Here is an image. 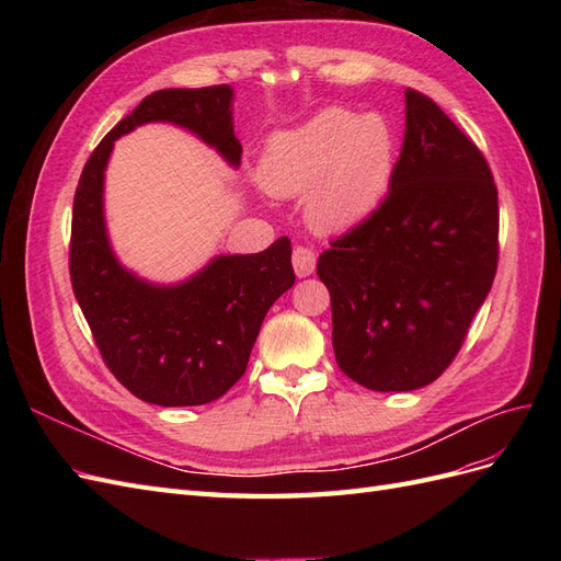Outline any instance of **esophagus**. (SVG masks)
I'll list each match as a JSON object with an SVG mask.
<instances>
[{"instance_id": "esophagus-1", "label": "esophagus", "mask_w": 561, "mask_h": 561, "mask_svg": "<svg viewBox=\"0 0 561 561\" xmlns=\"http://www.w3.org/2000/svg\"><path fill=\"white\" fill-rule=\"evenodd\" d=\"M293 266H295V274L299 278L311 276L313 268H316V252L307 245H297L293 250Z\"/></svg>"}]
</instances>
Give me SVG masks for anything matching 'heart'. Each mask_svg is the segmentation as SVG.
I'll return each instance as SVG.
<instances>
[{
  "label": "heart",
  "mask_w": 561,
  "mask_h": 561,
  "mask_svg": "<svg viewBox=\"0 0 561 561\" xmlns=\"http://www.w3.org/2000/svg\"><path fill=\"white\" fill-rule=\"evenodd\" d=\"M396 142L379 114L325 110L268 142L262 184L276 196L309 192L307 213L320 229L360 225L383 201Z\"/></svg>",
  "instance_id": "b5f03b06"
}]
</instances>
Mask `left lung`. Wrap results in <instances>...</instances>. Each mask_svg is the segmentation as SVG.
<instances>
[{"label": "left lung", "instance_id": "8db88e82", "mask_svg": "<svg viewBox=\"0 0 561 561\" xmlns=\"http://www.w3.org/2000/svg\"><path fill=\"white\" fill-rule=\"evenodd\" d=\"M404 105L386 198L318 260L336 365L379 393L443 375L499 264V192L482 151L428 95L407 89Z\"/></svg>", "mask_w": 561, "mask_h": 561}]
</instances>
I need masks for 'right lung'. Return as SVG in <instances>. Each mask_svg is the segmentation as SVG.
I'll return each instance as SVG.
<instances>
[{"mask_svg":"<svg viewBox=\"0 0 561 561\" xmlns=\"http://www.w3.org/2000/svg\"><path fill=\"white\" fill-rule=\"evenodd\" d=\"M231 100L233 89L225 83L147 95L93 149L75 194V297L112 375L151 404L194 407L222 398L243 377L271 304L295 285L287 236L257 254H219L178 285L147 283L112 252L103 186L114 140L149 122H171L239 168L243 149L233 135Z\"/></svg>","mask_w":561,"mask_h":561,"instance_id":"right-lung-1","label":"right lung"}]
</instances>
